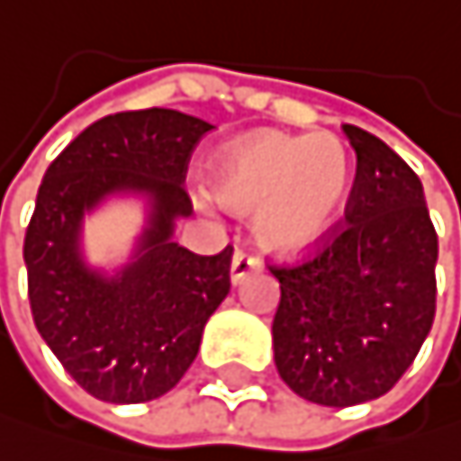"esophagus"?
<instances>
[{"label": "esophagus", "mask_w": 461, "mask_h": 461, "mask_svg": "<svg viewBox=\"0 0 461 461\" xmlns=\"http://www.w3.org/2000/svg\"><path fill=\"white\" fill-rule=\"evenodd\" d=\"M259 268V259L246 254V251H235L232 257V268H229V279H232V285H240L251 271Z\"/></svg>", "instance_id": "esophagus-1"}]
</instances>
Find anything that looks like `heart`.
Listing matches in <instances>:
<instances>
[{"instance_id":"heart-1","label":"heart","mask_w":461,"mask_h":461,"mask_svg":"<svg viewBox=\"0 0 461 461\" xmlns=\"http://www.w3.org/2000/svg\"><path fill=\"white\" fill-rule=\"evenodd\" d=\"M216 199L232 212L251 215L257 240L276 254L321 246L338 229L354 185V163L334 135H287L259 130L229 143L210 168ZM199 207L215 200L202 190Z\"/></svg>"}]
</instances>
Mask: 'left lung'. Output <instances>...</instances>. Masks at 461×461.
I'll return each instance as SVG.
<instances>
[{
    "label": "left lung",
    "mask_w": 461,
    "mask_h": 461,
    "mask_svg": "<svg viewBox=\"0 0 461 461\" xmlns=\"http://www.w3.org/2000/svg\"><path fill=\"white\" fill-rule=\"evenodd\" d=\"M357 179L346 226L315 257L276 268L274 362L282 382L321 406L393 390L434 323L437 232L418 174L351 123Z\"/></svg>",
    "instance_id": "left-lung-1"
}]
</instances>
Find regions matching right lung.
<instances>
[{"label": "right lung", "instance_id": "right-lung-1", "mask_svg": "<svg viewBox=\"0 0 461 461\" xmlns=\"http://www.w3.org/2000/svg\"><path fill=\"white\" fill-rule=\"evenodd\" d=\"M212 123L179 110L115 113L82 130L49 166L24 238L41 338L94 398L143 403L179 384L229 293L232 249L202 257L174 240L193 212L182 187ZM147 202L133 257L107 275L87 266L81 223L110 198Z\"/></svg>", "mask_w": 461, "mask_h": 461}]
</instances>
